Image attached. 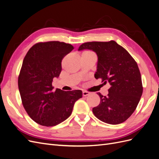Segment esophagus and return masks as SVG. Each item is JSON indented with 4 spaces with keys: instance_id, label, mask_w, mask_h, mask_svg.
I'll use <instances>...</instances> for the list:
<instances>
[{
    "instance_id": "34e87169",
    "label": "esophagus",
    "mask_w": 159,
    "mask_h": 159,
    "mask_svg": "<svg viewBox=\"0 0 159 159\" xmlns=\"http://www.w3.org/2000/svg\"><path fill=\"white\" fill-rule=\"evenodd\" d=\"M89 91H83L82 92V94H83V96H87L88 95H89Z\"/></svg>"
}]
</instances>
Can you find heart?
Returning <instances> with one entry per match:
<instances>
[{
	"mask_svg": "<svg viewBox=\"0 0 159 159\" xmlns=\"http://www.w3.org/2000/svg\"><path fill=\"white\" fill-rule=\"evenodd\" d=\"M89 52H90V51H85V52H84V53H89ZM83 53V54H84Z\"/></svg>",
	"mask_w": 159,
	"mask_h": 159,
	"instance_id": "b5f03b06",
	"label": "heart"
}]
</instances>
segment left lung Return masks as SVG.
<instances>
[{
	"label": "left lung",
	"instance_id": "1",
	"mask_svg": "<svg viewBox=\"0 0 159 159\" xmlns=\"http://www.w3.org/2000/svg\"><path fill=\"white\" fill-rule=\"evenodd\" d=\"M89 49L98 55L95 79L109 83V93L103 96L98 93L100 103L93 107L95 116L111 125L121 123L136 109L143 93L140 71L136 61L116 42H89L84 43L78 50Z\"/></svg>",
	"mask_w": 159,
	"mask_h": 159
}]
</instances>
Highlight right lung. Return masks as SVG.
Listing matches in <instances>:
<instances>
[{"label": "right lung", "instance_id": "add662e5", "mask_svg": "<svg viewBox=\"0 0 159 159\" xmlns=\"http://www.w3.org/2000/svg\"><path fill=\"white\" fill-rule=\"evenodd\" d=\"M74 48L59 41L38 42L24 58L18 79L22 103L30 117L42 126L65 121L75 102L82 97L81 90H53L52 81L61 73L62 60Z\"/></svg>", "mask_w": 159, "mask_h": 159}]
</instances>
